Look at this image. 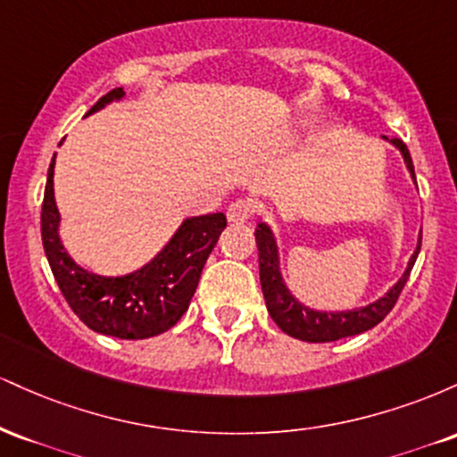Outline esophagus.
Segmentation results:
<instances>
[{"instance_id":"34e87169","label":"esophagus","mask_w":457,"mask_h":457,"mask_svg":"<svg viewBox=\"0 0 457 457\" xmlns=\"http://www.w3.org/2000/svg\"><path fill=\"white\" fill-rule=\"evenodd\" d=\"M253 212H255V204L246 197L236 199V202H232L228 206V219L232 223L249 221V219L253 217Z\"/></svg>"}]
</instances>
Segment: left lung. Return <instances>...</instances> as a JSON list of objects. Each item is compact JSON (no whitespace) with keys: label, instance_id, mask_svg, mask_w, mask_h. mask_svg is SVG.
Listing matches in <instances>:
<instances>
[{"label":"left lung","instance_id":"8db88e82","mask_svg":"<svg viewBox=\"0 0 457 457\" xmlns=\"http://www.w3.org/2000/svg\"><path fill=\"white\" fill-rule=\"evenodd\" d=\"M393 144L402 150L403 161H406L408 170H411V174L414 178L412 159L406 144H403L402 139H393ZM414 182H417V178H414ZM255 243H258L260 249L262 292H264L266 307H269L270 318L275 320V324L283 330V333L312 344L337 342V339L350 337V335L365 333V330L374 328L376 324L382 322V320L389 316L391 309L395 307L397 298H400L403 286H406L408 277H411L414 262H417L419 249H421V238H419V246L417 251H414L411 262H408V269L403 272V277L391 287L389 295L382 296L378 303L363 309H356V312L320 313L303 307L301 303L292 298L287 287L283 286L279 275V260H277V245L266 225H260V228L255 229Z\"/></svg>","mask_w":457,"mask_h":457}]
</instances>
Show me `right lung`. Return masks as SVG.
<instances>
[{"mask_svg":"<svg viewBox=\"0 0 457 457\" xmlns=\"http://www.w3.org/2000/svg\"><path fill=\"white\" fill-rule=\"evenodd\" d=\"M122 87L107 92L87 113L122 96ZM54 165L46 174L40 232L51 270L62 295L83 324L120 339H148L170 330L188 309L208 255L225 229V214L187 219L171 243L148 266L127 277L92 275L79 269L57 238V206L54 199Z\"/></svg>","mask_w":457,"mask_h":457,"instance_id":"add662e5","label":"right lung"}]
</instances>
